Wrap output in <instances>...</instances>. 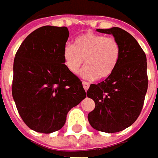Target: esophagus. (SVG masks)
Masks as SVG:
<instances>
[{
  "mask_svg": "<svg viewBox=\"0 0 158 158\" xmlns=\"http://www.w3.org/2000/svg\"><path fill=\"white\" fill-rule=\"evenodd\" d=\"M82 86H83V89H85V91H87L89 87V83L87 82H82Z\"/></svg>",
  "mask_w": 158,
  "mask_h": 158,
  "instance_id": "esophagus-1",
  "label": "esophagus"
}]
</instances>
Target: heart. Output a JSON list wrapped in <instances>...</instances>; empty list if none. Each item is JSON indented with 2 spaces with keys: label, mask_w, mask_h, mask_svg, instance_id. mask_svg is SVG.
Masks as SVG:
<instances>
[{
  "label": "heart",
  "mask_w": 158,
  "mask_h": 158,
  "mask_svg": "<svg viewBox=\"0 0 158 158\" xmlns=\"http://www.w3.org/2000/svg\"><path fill=\"white\" fill-rule=\"evenodd\" d=\"M121 56V47L112 37L87 32L78 36L74 45H66L62 58L66 68L77 74L84 63L86 66L80 75L87 80L106 79L116 69Z\"/></svg>",
  "instance_id": "heart-1"
}]
</instances>
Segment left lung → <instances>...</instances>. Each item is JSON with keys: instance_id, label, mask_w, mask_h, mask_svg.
<instances>
[{"instance_id": "left-lung-1", "label": "left lung", "mask_w": 158, "mask_h": 158, "mask_svg": "<svg viewBox=\"0 0 158 158\" xmlns=\"http://www.w3.org/2000/svg\"><path fill=\"white\" fill-rule=\"evenodd\" d=\"M112 35L121 47L119 62L105 81L90 84L87 96L95 102L88 114L96 130L117 133L130 127L140 115L148 89L147 58L136 40L118 27L98 29Z\"/></svg>"}]
</instances>
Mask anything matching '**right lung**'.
<instances>
[{
	"instance_id": "add662e5",
	"label": "right lung",
	"mask_w": 158,
	"mask_h": 158,
	"mask_svg": "<svg viewBox=\"0 0 158 158\" xmlns=\"http://www.w3.org/2000/svg\"><path fill=\"white\" fill-rule=\"evenodd\" d=\"M69 36L67 27L42 26L15 53L12 96L24 123L39 133L60 130L71 108L86 98L81 80L64 64Z\"/></svg>"
}]
</instances>
